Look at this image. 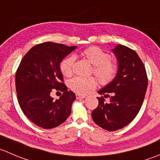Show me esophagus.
Instances as JSON below:
<instances>
[{
    "label": "esophagus",
    "mask_w": 160,
    "mask_h": 160,
    "mask_svg": "<svg viewBox=\"0 0 160 160\" xmlns=\"http://www.w3.org/2000/svg\"><path fill=\"white\" fill-rule=\"evenodd\" d=\"M85 97H86V95H82V94H76V98H77V99H83Z\"/></svg>",
    "instance_id": "esophagus-1"
}]
</instances>
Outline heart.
<instances>
[{"mask_svg": "<svg viewBox=\"0 0 160 160\" xmlns=\"http://www.w3.org/2000/svg\"><path fill=\"white\" fill-rule=\"evenodd\" d=\"M81 55L93 65L92 72L96 76L101 84H108L112 81L116 75V64L111 60V56L98 47H89L82 52ZM75 57H66L60 63V70L63 76L70 77L73 73ZM97 86V80L94 77H76L69 81V87L79 94H86Z\"/></svg>", "mask_w": 160, "mask_h": 160, "instance_id": "obj_1", "label": "heart"}]
</instances>
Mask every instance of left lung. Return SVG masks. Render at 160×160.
Here are the masks:
<instances>
[{"label":"left lung","mask_w":160,"mask_h":160,"mask_svg":"<svg viewBox=\"0 0 160 160\" xmlns=\"http://www.w3.org/2000/svg\"><path fill=\"white\" fill-rule=\"evenodd\" d=\"M112 52L117 59V73L112 81L98 91L102 96L97 98L98 105L91 112L94 123L108 131L124 128L136 117L148 87L145 68L134 50L118 44ZM107 97L110 98L109 103L104 102L103 98Z\"/></svg>","instance_id":"8db88e82"}]
</instances>
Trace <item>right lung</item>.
I'll return each mask as SVG.
<instances>
[{"label": "right lung", "instance_id": "obj_1", "mask_svg": "<svg viewBox=\"0 0 160 160\" xmlns=\"http://www.w3.org/2000/svg\"><path fill=\"white\" fill-rule=\"evenodd\" d=\"M76 48L77 46L44 42L32 47L21 60L15 74L18 104L38 127L56 128L70 115L76 95L63 83L60 62ZM53 89L63 92L55 101L50 95Z\"/></svg>", "mask_w": 160, "mask_h": 160}]
</instances>
